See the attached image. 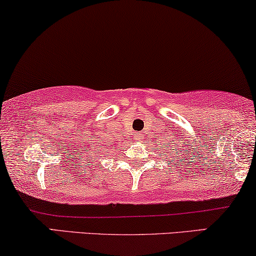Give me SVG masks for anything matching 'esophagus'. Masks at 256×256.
Here are the masks:
<instances>
[{
  "label": "esophagus",
  "instance_id": "1",
  "mask_svg": "<svg viewBox=\"0 0 256 256\" xmlns=\"http://www.w3.org/2000/svg\"><path fill=\"white\" fill-rule=\"evenodd\" d=\"M135 138H136L138 141H140V140H141V134H136V135H135Z\"/></svg>",
  "mask_w": 256,
  "mask_h": 256
}]
</instances>
